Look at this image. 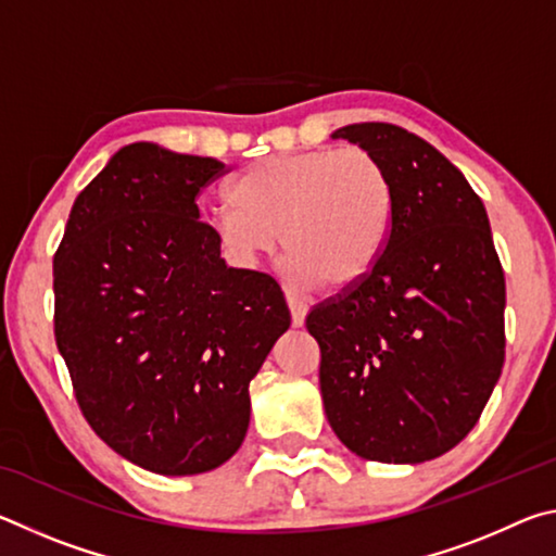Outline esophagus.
I'll return each instance as SVG.
<instances>
[{"instance_id": "obj_1", "label": "esophagus", "mask_w": 556, "mask_h": 556, "mask_svg": "<svg viewBox=\"0 0 556 556\" xmlns=\"http://www.w3.org/2000/svg\"><path fill=\"white\" fill-rule=\"evenodd\" d=\"M285 294H287V304H289V308H291V321H294V326H301L304 324V316H306V312H308V306H306V301L301 299L294 289H285Z\"/></svg>"}]
</instances>
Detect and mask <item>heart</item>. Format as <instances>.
Returning <instances> with one entry per match:
<instances>
[{
    "instance_id": "obj_1",
    "label": "heart",
    "mask_w": 556,
    "mask_h": 556,
    "mask_svg": "<svg viewBox=\"0 0 556 556\" xmlns=\"http://www.w3.org/2000/svg\"><path fill=\"white\" fill-rule=\"evenodd\" d=\"M230 205L211 215L223 250L255 260L277 244L301 279L345 289L382 257L394 220V181L368 149H312L244 166Z\"/></svg>"
}]
</instances>
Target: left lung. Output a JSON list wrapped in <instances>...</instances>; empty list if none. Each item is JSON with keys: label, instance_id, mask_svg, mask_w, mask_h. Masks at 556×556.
Listing matches in <instances>:
<instances>
[{"label": "left lung", "instance_id": "1", "mask_svg": "<svg viewBox=\"0 0 556 556\" xmlns=\"http://www.w3.org/2000/svg\"><path fill=\"white\" fill-rule=\"evenodd\" d=\"M333 139L378 156L397 203L370 275L306 314L326 417L357 456L421 464L476 427L501 378L503 267L483 201L429 142L388 122Z\"/></svg>", "mask_w": 556, "mask_h": 556}]
</instances>
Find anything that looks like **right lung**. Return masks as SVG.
I'll return each instance as SVG.
<instances>
[{
    "label": "right lung",
    "instance_id": "obj_1",
    "mask_svg": "<svg viewBox=\"0 0 556 556\" xmlns=\"http://www.w3.org/2000/svg\"><path fill=\"white\" fill-rule=\"evenodd\" d=\"M211 156L122 147L75 199L53 257V333L92 431L162 476L218 468L250 425V380L291 314L279 281L220 257Z\"/></svg>",
    "mask_w": 556,
    "mask_h": 556
}]
</instances>
